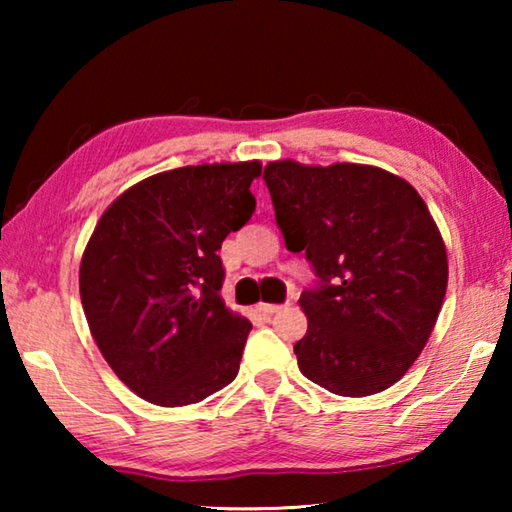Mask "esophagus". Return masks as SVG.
Returning a JSON list of instances; mask_svg holds the SVG:
<instances>
[{"mask_svg":"<svg viewBox=\"0 0 512 512\" xmlns=\"http://www.w3.org/2000/svg\"><path fill=\"white\" fill-rule=\"evenodd\" d=\"M280 309H284V305H268V302H259V305H257L259 314H266V316L277 314V311H280Z\"/></svg>","mask_w":512,"mask_h":512,"instance_id":"1","label":"esophagus"}]
</instances>
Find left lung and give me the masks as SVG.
<instances>
[{
	"mask_svg": "<svg viewBox=\"0 0 512 512\" xmlns=\"http://www.w3.org/2000/svg\"><path fill=\"white\" fill-rule=\"evenodd\" d=\"M264 180L284 244L320 277L298 300L300 372L343 397L386 391L420 357L447 291L445 241L427 203L370 164L275 160Z\"/></svg>",
	"mask_w": 512,
	"mask_h": 512,
	"instance_id": "1",
	"label": "left lung"
}]
</instances>
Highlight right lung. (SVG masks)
<instances>
[{
	"label": "right lung",
	"instance_id": "1",
	"mask_svg": "<svg viewBox=\"0 0 512 512\" xmlns=\"http://www.w3.org/2000/svg\"><path fill=\"white\" fill-rule=\"evenodd\" d=\"M262 162L155 173L101 214L79 289L92 339L142 400L187 406L239 372L250 320L225 307L223 239L255 212Z\"/></svg>",
	"mask_w": 512,
	"mask_h": 512
}]
</instances>
